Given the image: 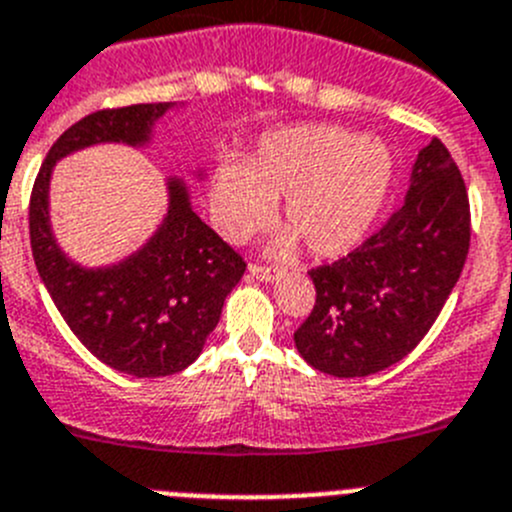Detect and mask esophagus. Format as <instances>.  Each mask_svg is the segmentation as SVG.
I'll return each instance as SVG.
<instances>
[{"label":"esophagus","mask_w":512,"mask_h":512,"mask_svg":"<svg viewBox=\"0 0 512 512\" xmlns=\"http://www.w3.org/2000/svg\"><path fill=\"white\" fill-rule=\"evenodd\" d=\"M250 275L252 278L262 280V283H275V280H280V275H283V272L270 270V267H262V265H250Z\"/></svg>","instance_id":"esophagus-1"}]
</instances>
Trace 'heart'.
Masks as SVG:
<instances>
[{"instance_id": "heart-1", "label": "heart", "mask_w": 512, "mask_h": 512, "mask_svg": "<svg viewBox=\"0 0 512 512\" xmlns=\"http://www.w3.org/2000/svg\"><path fill=\"white\" fill-rule=\"evenodd\" d=\"M394 161L374 138L338 126H293L260 138L245 164L214 171L209 212L229 242H245L265 227L283 199L288 229L267 255L293 257L300 240L315 257L336 260L366 240L389 194Z\"/></svg>"}]
</instances>
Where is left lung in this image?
<instances>
[{
	"label": "left lung",
	"mask_w": 512,
	"mask_h": 512,
	"mask_svg": "<svg viewBox=\"0 0 512 512\" xmlns=\"http://www.w3.org/2000/svg\"><path fill=\"white\" fill-rule=\"evenodd\" d=\"M470 250V204L439 138L417 154L399 212L361 247L310 270L315 305L295 331L313 369L371 376L412 353L460 280Z\"/></svg>",
	"instance_id": "1"
}]
</instances>
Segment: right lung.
<instances>
[{
	"label": "right lung",
	"instance_id": "obj_1",
	"mask_svg": "<svg viewBox=\"0 0 512 512\" xmlns=\"http://www.w3.org/2000/svg\"><path fill=\"white\" fill-rule=\"evenodd\" d=\"M179 108L184 103H141L85 116L57 138L32 189L30 240L42 285L78 341L105 366L136 379L179 374L197 361L247 265L199 219L181 176L164 179L166 212L138 250L111 265H83L62 250L52 227V171L105 143L151 148L156 123ZM186 176L202 184L207 169L197 166Z\"/></svg>",
	"mask_w": 512,
	"mask_h": 512
}]
</instances>
